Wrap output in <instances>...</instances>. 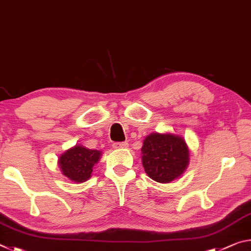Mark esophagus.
<instances>
[{"mask_svg":"<svg viewBox=\"0 0 251 251\" xmlns=\"http://www.w3.org/2000/svg\"><path fill=\"white\" fill-rule=\"evenodd\" d=\"M128 146V142H114L112 145L114 149H123V148H126Z\"/></svg>","mask_w":251,"mask_h":251,"instance_id":"obj_1","label":"esophagus"}]
</instances>
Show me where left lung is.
Instances as JSON below:
<instances>
[{
  "label": "left lung",
  "instance_id": "left-lung-1",
  "mask_svg": "<svg viewBox=\"0 0 251 251\" xmlns=\"http://www.w3.org/2000/svg\"><path fill=\"white\" fill-rule=\"evenodd\" d=\"M141 151L146 174L157 182L168 183L178 178L189 162L186 142L181 137L170 133L148 135Z\"/></svg>",
  "mask_w": 251,
  "mask_h": 251
}]
</instances>
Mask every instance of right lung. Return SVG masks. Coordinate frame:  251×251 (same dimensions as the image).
<instances>
[{
  "instance_id": "obj_1",
  "label": "right lung",
  "mask_w": 251,
  "mask_h": 251,
  "mask_svg": "<svg viewBox=\"0 0 251 251\" xmlns=\"http://www.w3.org/2000/svg\"><path fill=\"white\" fill-rule=\"evenodd\" d=\"M100 155V151L75 146L61 155L59 159L60 169L72 181L83 182L91 176L92 168L94 163L98 162Z\"/></svg>"
}]
</instances>
